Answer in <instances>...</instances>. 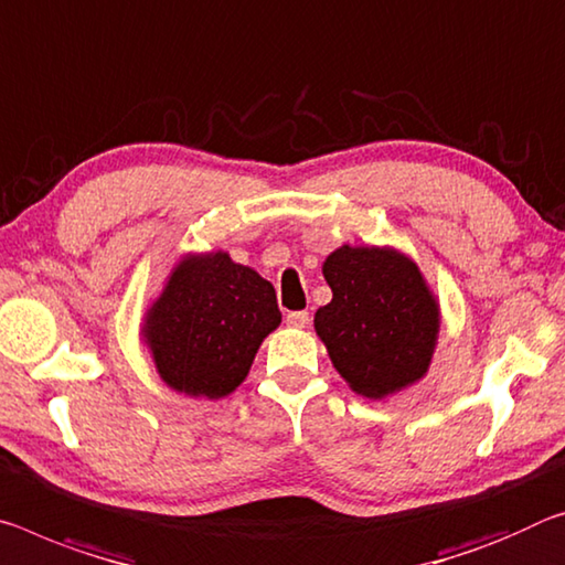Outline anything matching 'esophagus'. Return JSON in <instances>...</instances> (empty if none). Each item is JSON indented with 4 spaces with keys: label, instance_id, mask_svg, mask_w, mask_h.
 Returning a JSON list of instances; mask_svg holds the SVG:
<instances>
[{
    "label": "esophagus",
    "instance_id": "esophagus-1",
    "mask_svg": "<svg viewBox=\"0 0 565 565\" xmlns=\"http://www.w3.org/2000/svg\"><path fill=\"white\" fill-rule=\"evenodd\" d=\"M286 324L294 327V329H301L309 324V311H289L286 315Z\"/></svg>",
    "mask_w": 565,
    "mask_h": 565
}]
</instances>
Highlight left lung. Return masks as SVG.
Masks as SVG:
<instances>
[{"instance_id":"obj_1","label":"left lung","mask_w":565,"mask_h":565,"mask_svg":"<svg viewBox=\"0 0 565 565\" xmlns=\"http://www.w3.org/2000/svg\"><path fill=\"white\" fill-rule=\"evenodd\" d=\"M324 279L331 301L315 329L349 387L382 399L423 377L440 309L415 262L395 248L342 246L324 262Z\"/></svg>"}]
</instances>
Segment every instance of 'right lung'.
Masks as SVG:
<instances>
[{"label":"right lung","mask_w":565,"mask_h":565,"mask_svg":"<svg viewBox=\"0 0 565 565\" xmlns=\"http://www.w3.org/2000/svg\"><path fill=\"white\" fill-rule=\"evenodd\" d=\"M279 324L274 286L216 250L175 266L142 331L168 387L218 399L246 380L264 337Z\"/></svg>","instance_id":"1"}]
</instances>
